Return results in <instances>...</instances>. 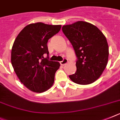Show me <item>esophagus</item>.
Returning a JSON list of instances; mask_svg holds the SVG:
<instances>
[{"label": "esophagus", "mask_w": 120, "mask_h": 120, "mask_svg": "<svg viewBox=\"0 0 120 120\" xmlns=\"http://www.w3.org/2000/svg\"><path fill=\"white\" fill-rule=\"evenodd\" d=\"M60 63L62 65H65L68 63V59H66V58H64V59H63L62 61H61Z\"/></svg>", "instance_id": "34e87169"}]
</instances>
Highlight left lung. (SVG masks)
<instances>
[{
    "label": "left lung",
    "instance_id": "1",
    "mask_svg": "<svg viewBox=\"0 0 120 120\" xmlns=\"http://www.w3.org/2000/svg\"><path fill=\"white\" fill-rule=\"evenodd\" d=\"M62 31L72 44L77 57V71L69 78L80 85L93 83L107 65L109 53L106 38L96 26L85 21L65 25Z\"/></svg>",
    "mask_w": 120,
    "mask_h": 120
}]
</instances>
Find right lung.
<instances>
[{
	"instance_id": "obj_1",
	"label": "right lung",
	"mask_w": 120,
	"mask_h": 120,
	"mask_svg": "<svg viewBox=\"0 0 120 120\" xmlns=\"http://www.w3.org/2000/svg\"><path fill=\"white\" fill-rule=\"evenodd\" d=\"M61 27L43 22L29 24L14 41L11 54L12 66L21 83L30 91L45 92L54 83L60 64L45 58L44 54H49L48 40L60 30Z\"/></svg>"
}]
</instances>
